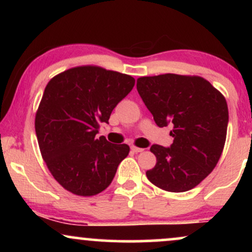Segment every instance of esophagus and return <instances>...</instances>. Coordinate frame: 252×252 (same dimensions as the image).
<instances>
[{
	"mask_svg": "<svg viewBox=\"0 0 252 252\" xmlns=\"http://www.w3.org/2000/svg\"><path fill=\"white\" fill-rule=\"evenodd\" d=\"M131 150L134 153H141V152H143V148H138V147H136V146H131Z\"/></svg>",
	"mask_w": 252,
	"mask_h": 252,
	"instance_id": "34e87169",
	"label": "esophagus"
}]
</instances>
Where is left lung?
Listing matches in <instances>:
<instances>
[{"label": "left lung", "instance_id": "8db88e82", "mask_svg": "<svg viewBox=\"0 0 252 252\" xmlns=\"http://www.w3.org/2000/svg\"><path fill=\"white\" fill-rule=\"evenodd\" d=\"M138 94L158 126L173 124L170 148L154 144L156 164L148 180L167 192L194 189L215 169L226 141L225 97L199 76L166 73L140 77Z\"/></svg>", "mask_w": 252, "mask_h": 252}]
</instances>
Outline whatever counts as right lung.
Masks as SVG:
<instances>
[{
    "mask_svg": "<svg viewBox=\"0 0 252 252\" xmlns=\"http://www.w3.org/2000/svg\"><path fill=\"white\" fill-rule=\"evenodd\" d=\"M134 85L129 74L96 65L68 68L46 85L35 114L37 143L48 170L66 190L92 196L111 184L130 148L96 135Z\"/></svg>",
    "mask_w": 252,
    "mask_h": 252,
    "instance_id": "1",
    "label": "right lung"
}]
</instances>
